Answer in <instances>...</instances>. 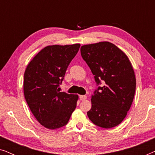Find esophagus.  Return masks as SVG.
Listing matches in <instances>:
<instances>
[{"mask_svg":"<svg viewBox=\"0 0 155 155\" xmlns=\"http://www.w3.org/2000/svg\"><path fill=\"white\" fill-rule=\"evenodd\" d=\"M87 98V97L86 95H80V100H82V101L85 100Z\"/></svg>","mask_w":155,"mask_h":155,"instance_id":"esophagus-1","label":"esophagus"}]
</instances>
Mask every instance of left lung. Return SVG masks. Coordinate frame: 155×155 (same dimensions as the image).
Here are the masks:
<instances>
[{"mask_svg": "<svg viewBox=\"0 0 155 155\" xmlns=\"http://www.w3.org/2000/svg\"><path fill=\"white\" fill-rule=\"evenodd\" d=\"M80 52L97 83L105 82L92 95L88 117L97 126L114 128L124 120L132 105L136 87L133 65L127 55L109 41L83 45Z\"/></svg>", "mask_w": 155, "mask_h": 155, "instance_id": "obj_1", "label": "left lung"}]
</instances>
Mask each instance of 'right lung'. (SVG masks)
Returning a JSON list of instances; mask_svg holds the SVG:
<instances>
[{"label": "right lung", "instance_id": "add662e5", "mask_svg": "<svg viewBox=\"0 0 155 155\" xmlns=\"http://www.w3.org/2000/svg\"><path fill=\"white\" fill-rule=\"evenodd\" d=\"M80 46V44L46 46L25 71V100L39 124L48 129L65 126L76 108L78 95L60 92L58 86Z\"/></svg>", "mask_w": 155, "mask_h": 155}]
</instances>
